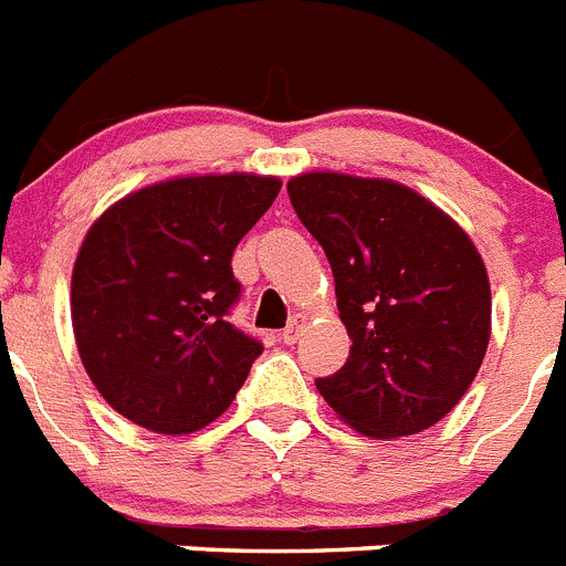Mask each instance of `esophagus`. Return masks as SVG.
Wrapping results in <instances>:
<instances>
[{"mask_svg":"<svg viewBox=\"0 0 566 566\" xmlns=\"http://www.w3.org/2000/svg\"><path fill=\"white\" fill-rule=\"evenodd\" d=\"M303 325H305V317L303 314H297V317H294L286 328L280 331V339L286 342V345H294V342L300 339V334H303Z\"/></svg>","mask_w":566,"mask_h":566,"instance_id":"1","label":"esophagus"}]
</instances>
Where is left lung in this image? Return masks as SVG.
Wrapping results in <instances>:
<instances>
[{
    "instance_id": "1",
    "label": "left lung",
    "mask_w": 566,
    "mask_h": 566,
    "mask_svg": "<svg viewBox=\"0 0 566 566\" xmlns=\"http://www.w3.org/2000/svg\"><path fill=\"white\" fill-rule=\"evenodd\" d=\"M297 219L325 249L350 356L317 390L367 438L438 423L465 396L491 336V286L471 238L390 179L303 174Z\"/></svg>"
}]
</instances>
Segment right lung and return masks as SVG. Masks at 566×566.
<instances>
[{
	"instance_id": "obj_1",
	"label": "right lung",
	"mask_w": 566,
	"mask_h": 566,
	"mask_svg": "<svg viewBox=\"0 0 566 566\" xmlns=\"http://www.w3.org/2000/svg\"><path fill=\"white\" fill-rule=\"evenodd\" d=\"M280 193L252 174L185 176L108 207L72 269L77 354L108 407L159 434L216 421L263 345L230 323L232 252Z\"/></svg>"
}]
</instances>
